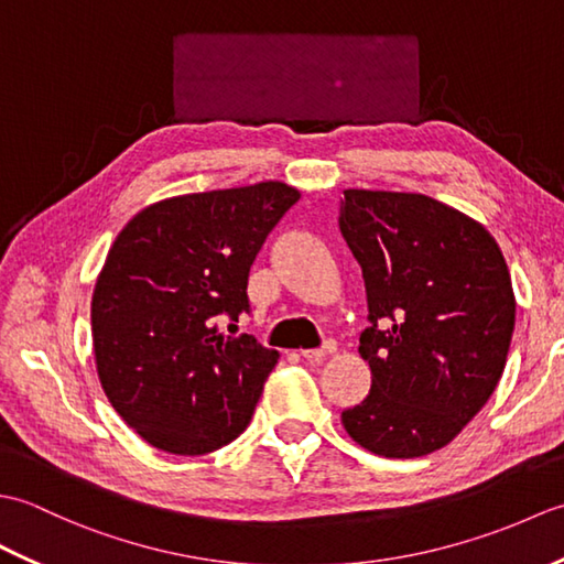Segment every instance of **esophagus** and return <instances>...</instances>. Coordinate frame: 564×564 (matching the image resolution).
<instances>
[{"instance_id": "1", "label": "esophagus", "mask_w": 564, "mask_h": 564, "mask_svg": "<svg viewBox=\"0 0 564 564\" xmlns=\"http://www.w3.org/2000/svg\"><path fill=\"white\" fill-rule=\"evenodd\" d=\"M334 351H337V346H334L332 341H327L325 346H322V349H310V351H303V358H305V361H310V364H319L322 358L332 356Z\"/></svg>"}]
</instances>
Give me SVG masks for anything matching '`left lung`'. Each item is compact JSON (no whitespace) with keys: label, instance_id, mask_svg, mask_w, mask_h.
<instances>
[{"label":"left lung","instance_id":"obj_1","mask_svg":"<svg viewBox=\"0 0 564 564\" xmlns=\"http://www.w3.org/2000/svg\"><path fill=\"white\" fill-rule=\"evenodd\" d=\"M339 230L361 263L370 392L341 412L358 446L419 458L446 446L505 373L517 297L482 223L424 194L346 188Z\"/></svg>","mask_w":564,"mask_h":564}]
</instances>
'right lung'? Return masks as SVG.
I'll return each instance as SVG.
<instances>
[{"mask_svg":"<svg viewBox=\"0 0 564 564\" xmlns=\"http://www.w3.org/2000/svg\"><path fill=\"white\" fill-rule=\"evenodd\" d=\"M301 191L283 182L152 203L118 232L91 295L106 398L150 446L203 455L247 429L279 351L225 337L218 319L249 310L263 239Z\"/></svg>","mask_w":564,"mask_h":564,"instance_id":"add662e5","label":"right lung"}]
</instances>
